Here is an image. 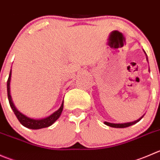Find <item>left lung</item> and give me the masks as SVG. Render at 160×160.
Masks as SVG:
<instances>
[{
    "instance_id": "left-lung-1",
    "label": "left lung",
    "mask_w": 160,
    "mask_h": 160,
    "mask_svg": "<svg viewBox=\"0 0 160 160\" xmlns=\"http://www.w3.org/2000/svg\"><path fill=\"white\" fill-rule=\"evenodd\" d=\"M146 55V54H145ZM147 60H148V58H147ZM145 116V115H143V116H142V117L139 118L138 119H137V120H135V121L134 122H130V123H108V122H105V124H106L107 126H109V127H112V128H128V127H130L131 126V125H134L135 124V123H137L138 122H139L141 120V119L143 118V116Z\"/></svg>"
}]
</instances>
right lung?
<instances>
[{
  "mask_svg": "<svg viewBox=\"0 0 160 160\" xmlns=\"http://www.w3.org/2000/svg\"><path fill=\"white\" fill-rule=\"evenodd\" d=\"M11 75H12V69L10 71V74H9L8 79L7 81V91H8V98L9 104H10L11 108L13 110L14 113L16 116L17 119H18V121L21 123L22 125H23L26 128H29V129L32 130H37V129H41V128H48V127H50L51 125L53 124L57 119L59 118V116H61L62 112L63 109V102L64 101H62V103L60 108L57 110L56 112H55L54 113H52L51 116H49L48 117L44 118V119H31V118L27 117L26 116L23 115L22 113L20 112L18 110L16 109L15 105L13 104V102L12 100V97H11L10 94V81H11Z\"/></svg>",
  "mask_w": 160,
  "mask_h": 160,
  "instance_id": "add662e5",
  "label": "right lung"
}]
</instances>
